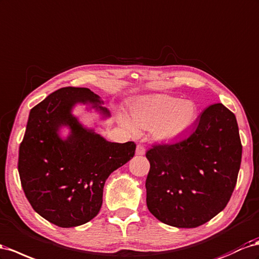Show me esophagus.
Segmentation results:
<instances>
[{"mask_svg":"<svg viewBox=\"0 0 259 259\" xmlns=\"http://www.w3.org/2000/svg\"><path fill=\"white\" fill-rule=\"evenodd\" d=\"M145 152H146V149L143 145L139 144L136 146V155L137 156H144Z\"/></svg>","mask_w":259,"mask_h":259,"instance_id":"34e87169","label":"esophagus"}]
</instances>
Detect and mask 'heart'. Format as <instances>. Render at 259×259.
I'll use <instances>...</instances> for the list:
<instances>
[{
    "label": "heart",
    "mask_w": 259,
    "mask_h": 259,
    "mask_svg": "<svg viewBox=\"0 0 259 259\" xmlns=\"http://www.w3.org/2000/svg\"><path fill=\"white\" fill-rule=\"evenodd\" d=\"M128 117L121 116L123 126L135 132L136 126L151 128L152 137L158 142L169 143L184 136L196 122L197 106L191 100L164 94L149 95L139 98L130 107Z\"/></svg>",
    "instance_id": "b5f03b06"
}]
</instances>
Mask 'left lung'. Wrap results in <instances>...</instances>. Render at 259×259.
I'll return each mask as SVG.
<instances>
[{
	"label": "left lung",
	"instance_id": "obj_1",
	"mask_svg": "<svg viewBox=\"0 0 259 259\" xmlns=\"http://www.w3.org/2000/svg\"><path fill=\"white\" fill-rule=\"evenodd\" d=\"M147 207L158 220L196 228L226 208L237 181L242 144L235 115L222 103L202 111L190 135L146 152Z\"/></svg>",
	"mask_w": 259,
	"mask_h": 259
}]
</instances>
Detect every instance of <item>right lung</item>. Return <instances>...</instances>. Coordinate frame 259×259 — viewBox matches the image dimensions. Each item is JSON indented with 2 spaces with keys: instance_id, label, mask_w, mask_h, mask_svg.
I'll return each mask as SVG.
<instances>
[{
  "instance_id": "obj_1",
  "label": "right lung",
  "mask_w": 259,
  "mask_h": 259,
  "mask_svg": "<svg viewBox=\"0 0 259 259\" xmlns=\"http://www.w3.org/2000/svg\"><path fill=\"white\" fill-rule=\"evenodd\" d=\"M92 104L110 116L100 97L88 88L65 87L30 110L19 147L18 172L33 210L61 228L94 219L102 205L103 186L113 171L134 157V142L111 143L83 127L72 114L75 104ZM67 126L66 140L58 135Z\"/></svg>"
}]
</instances>
